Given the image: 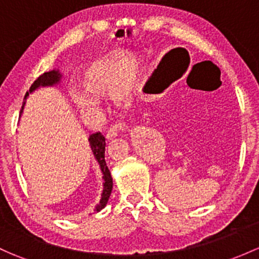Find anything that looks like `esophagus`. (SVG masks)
<instances>
[{
    "mask_svg": "<svg viewBox=\"0 0 259 259\" xmlns=\"http://www.w3.org/2000/svg\"><path fill=\"white\" fill-rule=\"evenodd\" d=\"M124 129V125L122 124H114L111 125L110 129L107 133V140H113L114 138L118 137V133H120V130Z\"/></svg>",
    "mask_w": 259,
    "mask_h": 259,
    "instance_id": "obj_1",
    "label": "esophagus"
}]
</instances>
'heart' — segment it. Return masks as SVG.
Segmentation results:
<instances>
[{"instance_id": "b5f03b06", "label": "heart", "mask_w": 259, "mask_h": 259, "mask_svg": "<svg viewBox=\"0 0 259 259\" xmlns=\"http://www.w3.org/2000/svg\"><path fill=\"white\" fill-rule=\"evenodd\" d=\"M139 65L135 59L99 62L88 68L83 77V91L73 95L74 103L85 114L102 113L101 99L119 98L125 99L129 95L132 84L138 77Z\"/></svg>"}]
</instances>
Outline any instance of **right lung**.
Masks as SVG:
<instances>
[{
    "mask_svg": "<svg viewBox=\"0 0 259 259\" xmlns=\"http://www.w3.org/2000/svg\"><path fill=\"white\" fill-rule=\"evenodd\" d=\"M62 75L58 70H51V72L43 73L42 75L37 78L36 80L33 81V84L31 85L29 91L27 92L26 95H24V99L28 97L29 93L36 91L39 87H52L54 84H58L59 80H61ZM26 103L23 102V105ZM23 109V107H22ZM89 144H91L92 151H93L95 160L98 161V164L100 166V170H102L103 174V192H102V198H100L99 203L95 207L94 212H99L100 209H103L107 206L109 197H110L111 190H113V179H111L110 171H109L107 162H105V138L103 137L100 133H95V134H92L89 137Z\"/></svg>",
    "mask_w": 259,
    "mask_h": 259,
    "instance_id": "right-lung-1",
    "label": "right lung"
}]
</instances>
